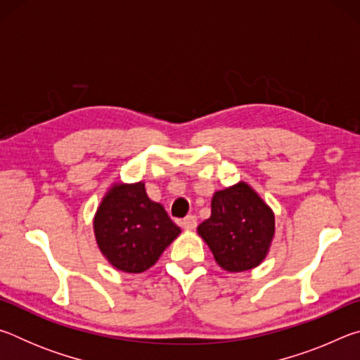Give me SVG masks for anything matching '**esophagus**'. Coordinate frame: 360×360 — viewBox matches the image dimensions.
Segmentation results:
<instances>
[{
    "label": "esophagus",
    "mask_w": 360,
    "mask_h": 360,
    "mask_svg": "<svg viewBox=\"0 0 360 360\" xmlns=\"http://www.w3.org/2000/svg\"><path fill=\"white\" fill-rule=\"evenodd\" d=\"M195 227H197V217L195 216H187L184 221H182V229L193 230Z\"/></svg>",
    "instance_id": "obj_1"
}]
</instances>
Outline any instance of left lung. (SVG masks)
<instances>
[{
    "label": "left lung",
    "instance_id": "1",
    "mask_svg": "<svg viewBox=\"0 0 360 360\" xmlns=\"http://www.w3.org/2000/svg\"><path fill=\"white\" fill-rule=\"evenodd\" d=\"M197 231L225 271L252 270L270 251L275 212L248 182L240 181L214 192L211 217L200 224Z\"/></svg>",
    "mask_w": 360,
    "mask_h": 360
}]
</instances>
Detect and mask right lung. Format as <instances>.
Segmentation results:
<instances>
[{"label": "right lung", "instance_id": "add662e5", "mask_svg": "<svg viewBox=\"0 0 360 360\" xmlns=\"http://www.w3.org/2000/svg\"><path fill=\"white\" fill-rule=\"evenodd\" d=\"M98 249L109 264L125 273L149 270L178 238L181 229L160 203L152 202L144 182H114L94 217Z\"/></svg>", "mask_w": 360, "mask_h": 360}]
</instances>
